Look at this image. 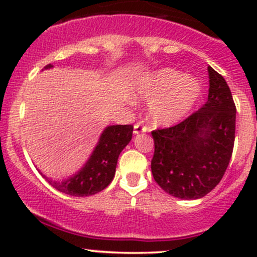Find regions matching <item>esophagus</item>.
<instances>
[{"label":"esophagus","instance_id":"34e87169","mask_svg":"<svg viewBox=\"0 0 257 257\" xmlns=\"http://www.w3.org/2000/svg\"><path fill=\"white\" fill-rule=\"evenodd\" d=\"M147 132H148L147 126L142 125L141 123H137L136 125H134V132H133V133L136 134V136H138V134H142V133H147Z\"/></svg>","mask_w":257,"mask_h":257}]
</instances>
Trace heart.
Wrapping results in <instances>:
<instances>
[{"instance_id":"1","label":"heart","mask_w":257,"mask_h":257,"mask_svg":"<svg viewBox=\"0 0 257 257\" xmlns=\"http://www.w3.org/2000/svg\"><path fill=\"white\" fill-rule=\"evenodd\" d=\"M203 88L191 76L173 68L148 72L133 84L136 99L150 102L149 118L155 125L170 126L183 120L198 103Z\"/></svg>"}]
</instances>
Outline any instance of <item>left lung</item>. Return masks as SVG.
Listing matches in <instances>:
<instances>
[{
  "label": "left lung",
  "mask_w": 257,
  "mask_h": 257,
  "mask_svg": "<svg viewBox=\"0 0 257 257\" xmlns=\"http://www.w3.org/2000/svg\"><path fill=\"white\" fill-rule=\"evenodd\" d=\"M209 95L205 104L178 125L152 133V173L169 195L195 200L210 193L231 159L236 108L224 77L208 67Z\"/></svg>",
  "instance_id": "8db88e82"
}]
</instances>
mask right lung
<instances>
[{
  "mask_svg": "<svg viewBox=\"0 0 257 257\" xmlns=\"http://www.w3.org/2000/svg\"><path fill=\"white\" fill-rule=\"evenodd\" d=\"M53 68L52 64L45 69ZM133 125H108L100 134L98 143L87 162L77 173L62 180H54L41 173L43 178L61 193L71 196H89L99 193L112 183L116 162L121 150L129 144Z\"/></svg>",
  "mask_w": 257,
  "mask_h": 257,
  "instance_id": "obj_1",
  "label": "right lung"
}]
</instances>
